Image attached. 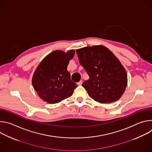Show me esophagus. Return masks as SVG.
<instances>
[{
    "instance_id": "esophagus-1",
    "label": "esophagus",
    "mask_w": 152,
    "mask_h": 152,
    "mask_svg": "<svg viewBox=\"0 0 152 152\" xmlns=\"http://www.w3.org/2000/svg\"><path fill=\"white\" fill-rule=\"evenodd\" d=\"M77 84H78V85H81L82 84V80H80V81L77 83Z\"/></svg>"
}]
</instances>
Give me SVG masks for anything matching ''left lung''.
<instances>
[{
  "label": "left lung",
  "instance_id": "obj_1",
  "mask_svg": "<svg viewBox=\"0 0 152 152\" xmlns=\"http://www.w3.org/2000/svg\"><path fill=\"white\" fill-rule=\"evenodd\" d=\"M76 53L90 77L82 85L89 96L100 103L119 100L127 85V75L114 53L102 45L85 47Z\"/></svg>",
  "mask_w": 152,
  "mask_h": 152
}]
</instances>
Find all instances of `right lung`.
<instances>
[{
    "label": "right lung",
    "mask_w": 152,
    "mask_h": 152,
    "mask_svg": "<svg viewBox=\"0 0 152 152\" xmlns=\"http://www.w3.org/2000/svg\"><path fill=\"white\" fill-rule=\"evenodd\" d=\"M75 51L57 50L48 55L35 69L32 83L38 96L48 103H57L72 96L77 85L67 70Z\"/></svg>",
    "instance_id": "1"
}]
</instances>
